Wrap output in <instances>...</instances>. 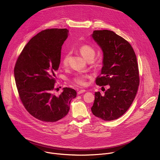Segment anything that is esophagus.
Wrapping results in <instances>:
<instances>
[{
    "label": "esophagus",
    "mask_w": 160,
    "mask_h": 160,
    "mask_svg": "<svg viewBox=\"0 0 160 160\" xmlns=\"http://www.w3.org/2000/svg\"><path fill=\"white\" fill-rule=\"evenodd\" d=\"M85 90H79L78 92V94H83V93H84V92H85Z\"/></svg>",
    "instance_id": "obj_1"
}]
</instances>
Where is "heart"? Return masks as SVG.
Segmentation results:
<instances>
[{"label": "heart", "mask_w": 160, "mask_h": 160, "mask_svg": "<svg viewBox=\"0 0 160 160\" xmlns=\"http://www.w3.org/2000/svg\"><path fill=\"white\" fill-rule=\"evenodd\" d=\"M79 51L82 56L87 60L92 59L94 58L96 56V51L90 45H83L79 48ZM70 59V53H66L62 59V63L64 65H66L68 63ZM89 76L85 74H78L75 77L73 78L74 82L80 86H84L86 85V80L88 78Z\"/></svg>", "instance_id": "obj_1"}]
</instances>
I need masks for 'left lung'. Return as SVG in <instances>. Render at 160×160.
I'll use <instances>...</instances> for the list:
<instances>
[{"label":"left lung","instance_id":"left-lung-1","mask_svg":"<svg viewBox=\"0 0 160 160\" xmlns=\"http://www.w3.org/2000/svg\"><path fill=\"white\" fill-rule=\"evenodd\" d=\"M103 53L101 77L97 85H109L102 96L95 93L93 115L105 120L118 119L133 102L139 85L138 64L131 45L114 32L94 30L91 35Z\"/></svg>","mask_w":160,"mask_h":160}]
</instances>
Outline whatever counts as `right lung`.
<instances>
[{
	"label": "right lung",
	"mask_w": 160,
	"mask_h": 160,
	"mask_svg": "<svg viewBox=\"0 0 160 160\" xmlns=\"http://www.w3.org/2000/svg\"><path fill=\"white\" fill-rule=\"evenodd\" d=\"M66 28L43 30L25 45L14 67V78L21 101L28 112L45 122H55L64 118L70 110L77 92L64 87L57 96L55 72L61 62L62 45L66 40Z\"/></svg>",
	"instance_id": "1"
}]
</instances>
